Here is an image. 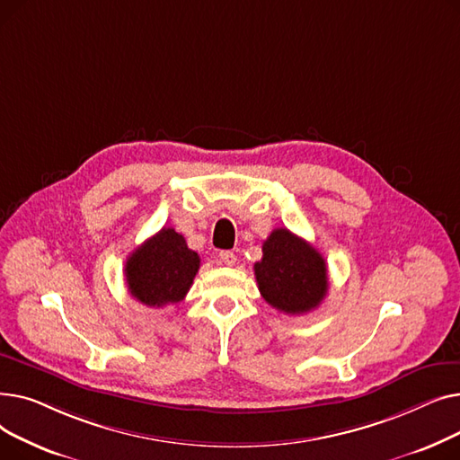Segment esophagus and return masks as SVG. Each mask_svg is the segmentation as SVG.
Masks as SVG:
<instances>
[{
    "label": "esophagus",
    "instance_id": "esophagus-1",
    "mask_svg": "<svg viewBox=\"0 0 460 460\" xmlns=\"http://www.w3.org/2000/svg\"><path fill=\"white\" fill-rule=\"evenodd\" d=\"M220 262L222 264H227V267H233V264L236 262V255L233 252H220Z\"/></svg>",
    "mask_w": 460,
    "mask_h": 460
}]
</instances>
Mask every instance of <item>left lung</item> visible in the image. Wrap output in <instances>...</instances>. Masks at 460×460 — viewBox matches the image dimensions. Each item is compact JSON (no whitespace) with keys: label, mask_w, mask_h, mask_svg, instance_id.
Wrapping results in <instances>:
<instances>
[{"label":"left lung","mask_w":460,"mask_h":460,"mask_svg":"<svg viewBox=\"0 0 460 460\" xmlns=\"http://www.w3.org/2000/svg\"><path fill=\"white\" fill-rule=\"evenodd\" d=\"M261 296L278 311L302 315L319 307L328 293L323 255L288 229H274L253 264Z\"/></svg>","instance_id":"obj_1"}]
</instances>
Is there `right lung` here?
Here are the masks:
<instances>
[{
    "label": "right lung",
    "instance_id": "right-lung-1",
    "mask_svg": "<svg viewBox=\"0 0 460 460\" xmlns=\"http://www.w3.org/2000/svg\"><path fill=\"white\" fill-rule=\"evenodd\" d=\"M199 255L172 227H164L127 259L128 293L149 307L179 304L199 270Z\"/></svg>",
    "mask_w": 460,
    "mask_h": 460
}]
</instances>
